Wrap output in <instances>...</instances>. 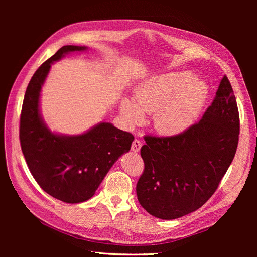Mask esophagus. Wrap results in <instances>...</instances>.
<instances>
[{"instance_id": "34e87169", "label": "esophagus", "mask_w": 257, "mask_h": 257, "mask_svg": "<svg viewBox=\"0 0 257 257\" xmlns=\"http://www.w3.org/2000/svg\"><path fill=\"white\" fill-rule=\"evenodd\" d=\"M141 147H142V143L139 140H134L132 143V146H131V150L133 152H140Z\"/></svg>"}]
</instances>
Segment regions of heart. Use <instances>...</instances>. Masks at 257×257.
I'll list each match as a JSON object with an SVG mask.
<instances>
[{
  "instance_id": "heart-1",
  "label": "heart",
  "mask_w": 257,
  "mask_h": 257,
  "mask_svg": "<svg viewBox=\"0 0 257 257\" xmlns=\"http://www.w3.org/2000/svg\"><path fill=\"white\" fill-rule=\"evenodd\" d=\"M209 88L204 81L188 72L155 75L141 82L134 101L120 100L119 111L127 126L142 123L153 113L154 128L166 136H178L190 128L206 104Z\"/></svg>"
}]
</instances>
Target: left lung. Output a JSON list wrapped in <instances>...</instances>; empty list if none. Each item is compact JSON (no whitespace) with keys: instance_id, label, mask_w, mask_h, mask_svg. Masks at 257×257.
Here are the masks:
<instances>
[{"instance_id":"8db88e82","label":"left lung","mask_w":257,"mask_h":257,"mask_svg":"<svg viewBox=\"0 0 257 257\" xmlns=\"http://www.w3.org/2000/svg\"><path fill=\"white\" fill-rule=\"evenodd\" d=\"M199 123L178 136H146L145 171L137 185L141 205L153 217L174 220L191 213L213 195L236 152L239 116L226 76Z\"/></svg>"}]
</instances>
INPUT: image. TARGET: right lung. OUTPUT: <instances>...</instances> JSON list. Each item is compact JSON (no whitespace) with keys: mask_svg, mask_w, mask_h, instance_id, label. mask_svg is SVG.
Returning <instances> with one entry per match:
<instances>
[{"mask_svg":"<svg viewBox=\"0 0 257 257\" xmlns=\"http://www.w3.org/2000/svg\"><path fill=\"white\" fill-rule=\"evenodd\" d=\"M87 47L64 46L38 67L26 89L20 140L32 176L50 196L65 203L90 199L115 161L134 140L129 132L101 121L84 133L67 136L53 132L40 112V92L51 65L66 54L84 52Z\"/></svg>","mask_w":257,"mask_h":257,"instance_id":"right-lung-1","label":"right lung"}]
</instances>
